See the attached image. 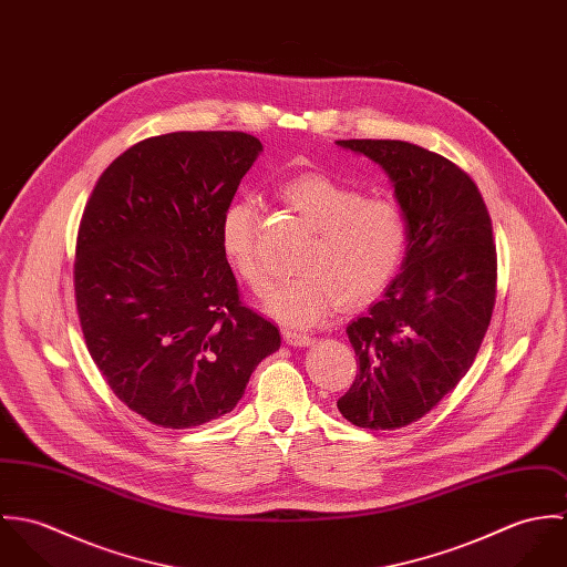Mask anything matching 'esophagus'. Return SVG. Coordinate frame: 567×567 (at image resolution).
<instances>
[{
	"mask_svg": "<svg viewBox=\"0 0 567 567\" xmlns=\"http://www.w3.org/2000/svg\"><path fill=\"white\" fill-rule=\"evenodd\" d=\"M284 340L292 347H308L315 342V338L310 333H303V331H297V329H284Z\"/></svg>",
	"mask_w": 567,
	"mask_h": 567,
	"instance_id": "obj_1",
	"label": "esophagus"
}]
</instances>
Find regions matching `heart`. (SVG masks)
<instances>
[{"instance_id": "b5f03b06", "label": "heart", "mask_w": 567, "mask_h": 567, "mask_svg": "<svg viewBox=\"0 0 567 567\" xmlns=\"http://www.w3.org/2000/svg\"><path fill=\"white\" fill-rule=\"evenodd\" d=\"M281 194L315 229V238L299 259L303 270L266 290L261 310L270 319L292 327L321 323L338 301L362 306L393 281L408 244L404 212L393 200L364 198L362 192L324 174L297 176ZM220 243L244 284L261 292L268 270L257 248L252 200L227 207Z\"/></svg>"}]
</instances>
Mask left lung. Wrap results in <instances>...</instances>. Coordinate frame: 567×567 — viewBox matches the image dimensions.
<instances>
[{
    "label": "left lung",
    "mask_w": 567,
    "mask_h": 567,
    "mask_svg": "<svg viewBox=\"0 0 567 567\" xmlns=\"http://www.w3.org/2000/svg\"><path fill=\"white\" fill-rule=\"evenodd\" d=\"M378 163L408 225L402 272L347 324L360 371L336 402L358 427L421 419L470 371L495 303L497 259L476 183L454 163L400 140H340Z\"/></svg>",
    "instance_id": "1"
}]
</instances>
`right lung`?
I'll list each match as a JSON object with an SVG mask.
<instances>
[{
  "instance_id": "obj_1",
  "label": "right lung",
  "mask_w": 567,
  "mask_h": 567,
  "mask_svg": "<svg viewBox=\"0 0 567 567\" xmlns=\"http://www.w3.org/2000/svg\"><path fill=\"white\" fill-rule=\"evenodd\" d=\"M264 146L238 131L144 140L84 207L74 288L86 349L146 421L183 430L231 412L279 329L244 308L223 214Z\"/></svg>"
}]
</instances>
